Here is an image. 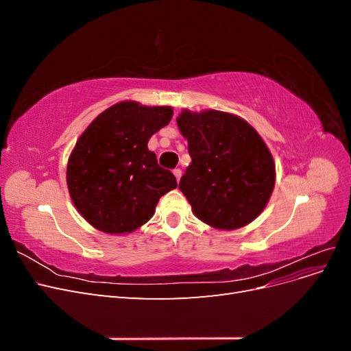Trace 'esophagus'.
Listing matches in <instances>:
<instances>
[{
  "label": "esophagus",
  "mask_w": 351,
  "mask_h": 351,
  "mask_svg": "<svg viewBox=\"0 0 351 351\" xmlns=\"http://www.w3.org/2000/svg\"><path fill=\"white\" fill-rule=\"evenodd\" d=\"M173 174L176 176V178H177V182H180V178H182V169L180 168H176L174 171H173Z\"/></svg>",
  "instance_id": "obj_1"
}]
</instances>
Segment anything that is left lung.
<instances>
[{"instance_id":"1","label":"left lung","mask_w":351,"mask_h":351,"mask_svg":"<svg viewBox=\"0 0 351 351\" xmlns=\"http://www.w3.org/2000/svg\"><path fill=\"white\" fill-rule=\"evenodd\" d=\"M177 125L192 158L178 189L195 215L218 230L250 224L275 186V164L262 137L240 117L215 110H183Z\"/></svg>"}]
</instances>
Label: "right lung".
I'll list each match as a JSON object with an SVG mask.
<instances>
[{
    "mask_svg": "<svg viewBox=\"0 0 351 351\" xmlns=\"http://www.w3.org/2000/svg\"><path fill=\"white\" fill-rule=\"evenodd\" d=\"M171 117V107L124 101L82 133L69 158L67 187L92 227L108 234L132 232L152 218L159 197L177 187L173 173L147 149L152 134Z\"/></svg>",
    "mask_w": 351,
    "mask_h": 351,
    "instance_id": "1",
    "label": "right lung"
}]
</instances>
